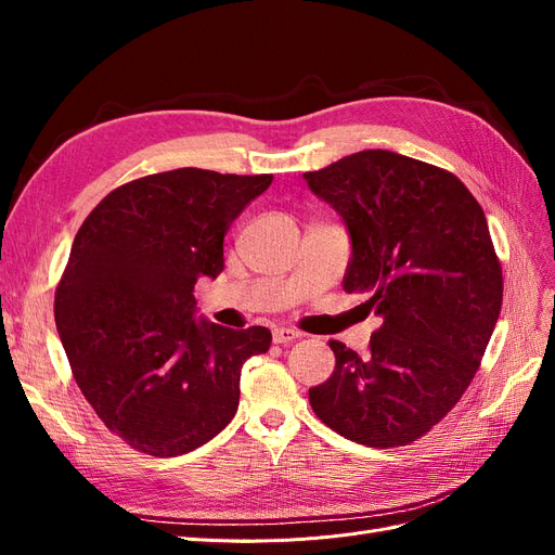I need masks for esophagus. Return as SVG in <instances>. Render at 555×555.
<instances>
[{"label":"esophagus","instance_id":"esophagus-1","mask_svg":"<svg viewBox=\"0 0 555 555\" xmlns=\"http://www.w3.org/2000/svg\"><path fill=\"white\" fill-rule=\"evenodd\" d=\"M298 338H300V333L296 328H289V326L273 328V343H278V345H287V343H294Z\"/></svg>","mask_w":555,"mask_h":555}]
</instances>
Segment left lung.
Segmentation results:
<instances>
[{
	"mask_svg": "<svg viewBox=\"0 0 555 555\" xmlns=\"http://www.w3.org/2000/svg\"><path fill=\"white\" fill-rule=\"evenodd\" d=\"M351 238L343 280L382 317L371 349L331 340L335 371L310 405L343 438L402 447L426 435L473 382L502 308V268L465 184L391 150H363L304 173Z\"/></svg>",
	"mask_w": 555,
	"mask_h": 555,
	"instance_id": "obj_1",
	"label": "left lung"
}]
</instances>
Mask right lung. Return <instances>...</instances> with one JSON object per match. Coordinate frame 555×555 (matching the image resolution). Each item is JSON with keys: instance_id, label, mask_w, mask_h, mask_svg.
<instances>
[{"instance_id": "add662e5", "label": "right lung", "mask_w": 555, "mask_h": 555, "mask_svg": "<svg viewBox=\"0 0 555 555\" xmlns=\"http://www.w3.org/2000/svg\"><path fill=\"white\" fill-rule=\"evenodd\" d=\"M271 173L176 169L131 180L78 229L55 292L76 384L106 428L150 456L212 440L238 410L241 367L273 335L196 319L194 284L224 271V236Z\"/></svg>"}]
</instances>
